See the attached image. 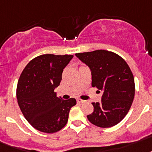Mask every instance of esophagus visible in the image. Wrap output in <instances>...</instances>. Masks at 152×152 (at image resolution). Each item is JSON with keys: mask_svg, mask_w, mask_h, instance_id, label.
<instances>
[{"mask_svg": "<svg viewBox=\"0 0 152 152\" xmlns=\"http://www.w3.org/2000/svg\"><path fill=\"white\" fill-rule=\"evenodd\" d=\"M76 102H77V103H80V104H82V103H84L85 101H83V100L80 99V98H77L76 99Z\"/></svg>", "mask_w": 152, "mask_h": 152, "instance_id": "34e87169", "label": "esophagus"}]
</instances>
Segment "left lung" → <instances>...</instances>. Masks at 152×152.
<instances>
[{"instance_id":"8db88e82","label":"left lung","mask_w":152,"mask_h":152,"mask_svg":"<svg viewBox=\"0 0 152 152\" xmlns=\"http://www.w3.org/2000/svg\"><path fill=\"white\" fill-rule=\"evenodd\" d=\"M76 55L91 69L92 87L103 92L102 102L92 103L94 112L87 119L102 128L116 125L128 113L135 94L134 75L129 65L122 57L105 50Z\"/></svg>"}]
</instances>
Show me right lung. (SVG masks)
Segmentation results:
<instances>
[{
    "label": "right lung",
    "mask_w": 152,
    "mask_h": 152,
    "mask_svg": "<svg viewBox=\"0 0 152 152\" xmlns=\"http://www.w3.org/2000/svg\"><path fill=\"white\" fill-rule=\"evenodd\" d=\"M73 55L47 54L32 59L18 79L16 97L22 113L39 131L53 134L66 125L75 98L62 100L55 89Z\"/></svg>",
    "instance_id": "1"
}]
</instances>
